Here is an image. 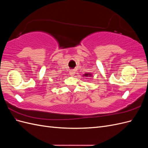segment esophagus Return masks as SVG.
I'll return each mask as SVG.
<instances>
[{
  "label": "esophagus",
  "mask_w": 148,
  "mask_h": 148,
  "mask_svg": "<svg viewBox=\"0 0 148 148\" xmlns=\"http://www.w3.org/2000/svg\"><path fill=\"white\" fill-rule=\"evenodd\" d=\"M75 71L74 70H71L70 71V75L71 76H73L75 75Z\"/></svg>",
  "instance_id": "1"
}]
</instances>
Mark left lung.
Here are the masks:
<instances>
[{
    "instance_id": "obj_1",
    "label": "left lung",
    "mask_w": 148,
    "mask_h": 148,
    "mask_svg": "<svg viewBox=\"0 0 148 148\" xmlns=\"http://www.w3.org/2000/svg\"><path fill=\"white\" fill-rule=\"evenodd\" d=\"M91 75L89 74V73H88H88H86V74L84 75V76H86V77H88V76H91Z\"/></svg>"
}]
</instances>
